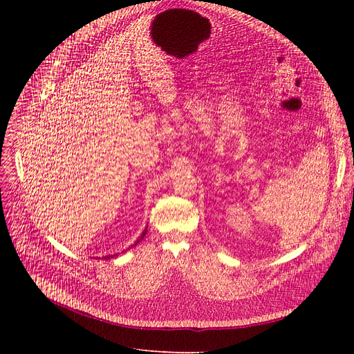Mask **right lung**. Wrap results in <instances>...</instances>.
Here are the masks:
<instances>
[{
	"mask_svg": "<svg viewBox=\"0 0 354 354\" xmlns=\"http://www.w3.org/2000/svg\"><path fill=\"white\" fill-rule=\"evenodd\" d=\"M145 235H146V230H145V231H143V232H142V235H140V238H139V239H138V241H136V244H138V243H139V241H140V239H143V236H145ZM136 244H135V245H136ZM110 257H111V255H107V257H104V259H109V258H110Z\"/></svg>",
	"mask_w": 354,
	"mask_h": 354,
	"instance_id": "obj_1",
	"label": "right lung"
}]
</instances>
